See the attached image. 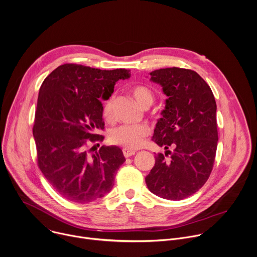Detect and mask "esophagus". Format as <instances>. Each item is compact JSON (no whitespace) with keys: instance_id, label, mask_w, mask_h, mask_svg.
Listing matches in <instances>:
<instances>
[{"instance_id":"esophagus-1","label":"esophagus","mask_w":257,"mask_h":257,"mask_svg":"<svg viewBox=\"0 0 257 257\" xmlns=\"http://www.w3.org/2000/svg\"><path fill=\"white\" fill-rule=\"evenodd\" d=\"M135 153H136V151H134V150H130L128 148H124L123 149V154H124L125 157H130V156L134 155Z\"/></svg>"}]
</instances>
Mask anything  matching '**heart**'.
<instances>
[{"label": "heart", "instance_id": "obj_1", "mask_svg": "<svg viewBox=\"0 0 257 257\" xmlns=\"http://www.w3.org/2000/svg\"><path fill=\"white\" fill-rule=\"evenodd\" d=\"M133 97L136 102L144 107L146 105H151L153 102L152 92L143 85L136 87L132 91ZM103 114L106 119H111L113 116V97H110L104 104ZM149 134V127L145 124H135V125H121L113 128L109 133V138L111 142L122 145L126 148L136 149L140 147L143 143L144 137Z\"/></svg>", "mask_w": 257, "mask_h": 257}]
</instances>
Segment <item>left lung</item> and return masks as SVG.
Wrapping results in <instances>:
<instances>
[{
	"label": "left lung",
	"mask_w": 257,
	"mask_h": 257,
	"mask_svg": "<svg viewBox=\"0 0 257 257\" xmlns=\"http://www.w3.org/2000/svg\"><path fill=\"white\" fill-rule=\"evenodd\" d=\"M149 75L167 97L152 140L170 158L157 153L145 182L152 194L180 201L198 192L212 172L218 143L216 101L208 83L194 70L161 68Z\"/></svg>",
	"instance_id": "left-lung-1"
}]
</instances>
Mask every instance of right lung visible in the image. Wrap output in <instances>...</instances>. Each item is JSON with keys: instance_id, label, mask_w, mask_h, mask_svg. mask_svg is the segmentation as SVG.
I'll list each match as a JSON object with an SVG mask.
<instances>
[{"instance_id": "add662e5", "label": "right lung", "mask_w": 257, "mask_h": 257, "mask_svg": "<svg viewBox=\"0 0 257 257\" xmlns=\"http://www.w3.org/2000/svg\"><path fill=\"white\" fill-rule=\"evenodd\" d=\"M129 77L124 68L102 70L66 63L42 82L33 126L38 165L62 198L84 204L112 190L126 160L121 148L102 146L89 154L85 145L87 139L103 140L95 134L105 125L101 100L112 96L119 79Z\"/></svg>"}]
</instances>
